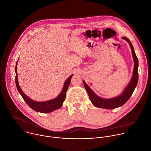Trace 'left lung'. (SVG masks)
I'll return each instance as SVG.
<instances>
[{
	"mask_svg": "<svg viewBox=\"0 0 151 151\" xmlns=\"http://www.w3.org/2000/svg\"><path fill=\"white\" fill-rule=\"evenodd\" d=\"M122 39L124 40L129 43L132 50V57L134 63L132 78L127 87L123 90V93L119 96L111 99H103L98 96L86 84V83L83 81L84 86L88 93L89 98L92 104L96 107L106 109H113L123 106L130 99L137 86L138 81V59L136 55L133 47L129 40L126 37H122Z\"/></svg>",
	"mask_w": 151,
	"mask_h": 151,
	"instance_id": "8db88e82",
	"label": "left lung"
}]
</instances>
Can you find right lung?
<instances>
[{
  "label": "right lung",
  "instance_id": "add662e5",
  "mask_svg": "<svg viewBox=\"0 0 151 151\" xmlns=\"http://www.w3.org/2000/svg\"><path fill=\"white\" fill-rule=\"evenodd\" d=\"M18 61L17 62L16 67H15V73H16V77H15V83L17 88L22 97L23 99L25 101V103L34 110L37 112L43 113H48L52 112L55 110L59 109L61 107V106L63 104V102L64 101L65 99V96H66V92L67 90L69 87V85L70 84L71 77H73V74L70 76L67 80L65 81L64 84L63 88L60 93V94L55 99L45 101H34L30 98H29L21 90L18 80V74H17V64Z\"/></svg>",
  "mask_w": 151,
  "mask_h": 151
}]
</instances>
